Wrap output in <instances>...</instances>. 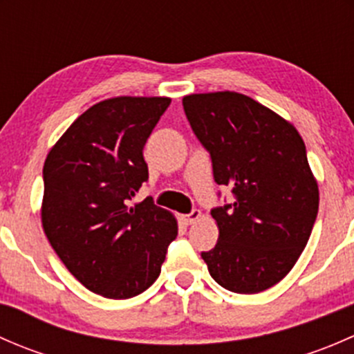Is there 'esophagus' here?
Wrapping results in <instances>:
<instances>
[{
	"label": "esophagus",
	"mask_w": 354,
	"mask_h": 354,
	"mask_svg": "<svg viewBox=\"0 0 354 354\" xmlns=\"http://www.w3.org/2000/svg\"><path fill=\"white\" fill-rule=\"evenodd\" d=\"M200 217H202V212H200L198 209H194L190 214H185V216H181V221H183L185 224H194L195 221H198Z\"/></svg>",
	"instance_id": "obj_1"
}]
</instances>
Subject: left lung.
I'll list each match as a JSON object with an SVG mask.
<instances>
[{
	"label": "left lung",
	"instance_id": "8db88e82",
	"mask_svg": "<svg viewBox=\"0 0 354 354\" xmlns=\"http://www.w3.org/2000/svg\"><path fill=\"white\" fill-rule=\"evenodd\" d=\"M183 109L233 200L210 210L217 243L202 252L212 279L240 295L272 288L308 243L319 187L292 124L236 92L192 94ZM221 197V192L217 194Z\"/></svg>",
	"mask_w": 354,
	"mask_h": 354
}]
</instances>
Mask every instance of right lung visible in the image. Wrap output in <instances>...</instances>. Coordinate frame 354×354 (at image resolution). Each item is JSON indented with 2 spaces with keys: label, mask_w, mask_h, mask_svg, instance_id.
I'll list each match as a JSON object with an SVG mask.
<instances>
[{
  "label": "right lung",
  "mask_w": 354,
  "mask_h": 354,
  "mask_svg": "<svg viewBox=\"0 0 354 354\" xmlns=\"http://www.w3.org/2000/svg\"><path fill=\"white\" fill-rule=\"evenodd\" d=\"M167 97H114L71 123L46 157L42 227L66 269L92 292L127 299L159 277L178 226L152 197L144 145Z\"/></svg>",
  "instance_id": "obj_1"
}]
</instances>
